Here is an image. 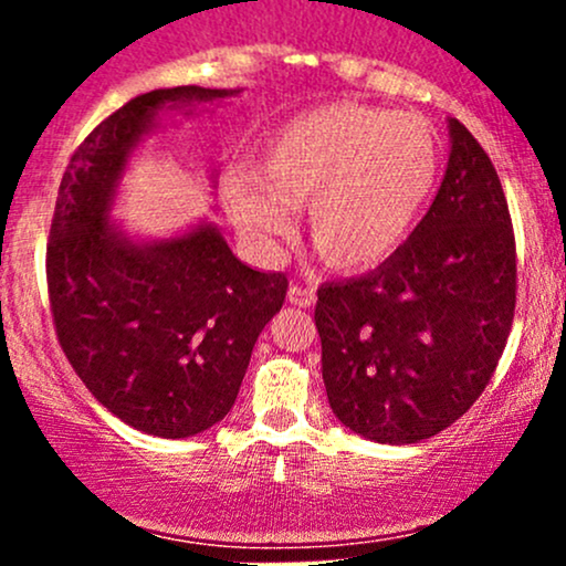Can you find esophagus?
<instances>
[{"label":"esophagus","instance_id":"esophagus-1","mask_svg":"<svg viewBox=\"0 0 566 566\" xmlns=\"http://www.w3.org/2000/svg\"><path fill=\"white\" fill-rule=\"evenodd\" d=\"M290 303L297 305V308H311L316 303V290L314 287H303V284H292L287 292Z\"/></svg>","mask_w":566,"mask_h":566}]
</instances>
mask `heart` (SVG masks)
<instances>
[{
  "mask_svg": "<svg viewBox=\"0 0 566 566\" xmlns=\"http://www.w3.org/2000/svg\"><path fill=\"white\" fill-rule=\"evenodd\" d=\"M441 140L420 114L335 101L292 116L269 135L261 172H233L223 199L250 242L287 237L308 207L311 242L340 271L394 255L431 205Z\"/></svg>",
  "mask_w": 566,
  "mask_h": 566,
  "instance_id": "heart-1",
  "label": "heart"
}]
</instances>
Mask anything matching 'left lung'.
<instances>
[{
	"label": "left lung",
	"instance_id": "8db88e82",
	"mask_svg": "<svg viewBox=\"0 0 566 566\" xmlns=\"http://www.w3.org/2000/svg\"><path fill=\"white\" fill-rule=\"evenodd\" d=\"M431 210L373 274L322 284V378L343 426L418 444L463 418L495 375L516 311L509 201L479 140L450 122Z\"/></svg>",
	"mask_w": 566,
	"mask_h": 566
}]
</instances>
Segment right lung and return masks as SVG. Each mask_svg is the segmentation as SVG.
Instances as JSON below:
<instances>
[{
    "label": "right lung",
    "mask_w": 566,
    "mask_h": 566,
    "mask_svg": "<svg viewBox=\"0 0 566 566\" xmlns=\"http://www.w3.org/2000/svg\"><path fill=\"white\" fill-rule=\"evenodd\" d=\"M226 95L188 84L116 108L71 154L50 223L48 295L63 354L108 412L161 439L229 415L290 284L237 261L216 226L148 247L108 226L127 151L159 108Z\"/></svg>",
    "instance_id": "right-lung-1"
}]
</instances>
